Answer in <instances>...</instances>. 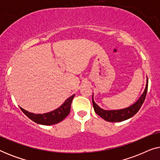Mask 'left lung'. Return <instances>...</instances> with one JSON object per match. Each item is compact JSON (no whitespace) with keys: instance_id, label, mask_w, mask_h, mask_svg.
<instances>
[{"instance_id":"obj_1","label":"left lung","mask_w":160,"mask_h":160,"mask_svg":"<svg viewBox=\"0 0 160 160\" xmlns=\"http://www.w3.org/2000/svg\"><path fill=\"white\" fill-rule=\"evenodd\" d=\"M148 90V79L147 82H146V86L144 90L143 93L142 94L141 98L137 100V102L134 103L132 106L128 107V108L121 109V110H112V111H106L100 108L97 104L95 103L93 100L92 96V105L94 110H95V113H97L98 116L106 120L107 122H122L124 120L128 119L133 117L138 111L140 110L141 107L143 105L144 100H145L146 93H147Z\"/></svg>"}]
</instances>
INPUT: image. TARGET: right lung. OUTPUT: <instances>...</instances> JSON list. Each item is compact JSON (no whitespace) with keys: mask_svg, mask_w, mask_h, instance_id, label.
<instances>
[{"mask_svg":"<svg viewBox=\"0 0 160 160\" xmlns=\"http://www.w3.org/2000/svg\"><path fill=\"white\" fill-rule=\"evenodd\" d=\"M73 98L74 95L68 98L64 102V103L60 107H59L58 109L51 111V112L43 113V114H35V113L24 110L21 107L19 108L29 119L36 123L43 124V125H52V124H55L62 122L69 114L70 111H71V102Z\"/></svg>","mask_w":160,"mask_h":160,"instance_id":"add662e5","label":"right lung"}]
</instances>
